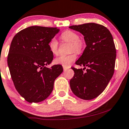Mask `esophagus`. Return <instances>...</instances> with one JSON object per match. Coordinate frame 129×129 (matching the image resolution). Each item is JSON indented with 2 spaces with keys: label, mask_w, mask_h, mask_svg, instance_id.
Masks as SVG:
<instances>
[{
  "label": "esophagus",
  "mask_w": 129,
  "mask_h": 129,
  "mask_svg": "<svg viewBox=\"0 0 129 129\" xmlns=\"http://www.w3.org/2000/svg\"><path fill=\"white\" fill-rule=\"evenodd\" d=\"M68 68H69V67H65V66H63V70H64V71L67 70Z\"/></svg>",
  "instance_id": "1"
}]
</instances>
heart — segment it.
<instances>
[{
    "label": "heart",
    "instance_id": "heart-1",
    "mask_svg": "<svg viewBox=\"0 0 129 129\" xmlns=\"http://www.w3.org/2000/svg\"><path fill=\"white\" fill-rule=\"evenodd\" d=\"M61 38L64 42L70 43V52H72L70 55H63L56 58L54 63L56 64H60L65 67H69L70 64L75 60L76 55L74 52L80 53L82 52L84 47V42L79 36L75 32L66 30L61 35ZM48 47L51 53L56 55L58 53V42L55 38H52L48 43Z\"/></svg>",
    "mask_w": 129,
    "mask_h": 129
}]
</instances>
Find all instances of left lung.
<instances>
[{
  "instance_id": "left-lung-1",
  "label": "left lung",
  "mask_w": 129,
  "mask_h": 129,
  "mask_svg": "<svg viewBox=\"0 0 129 129\" xmlns=\"http://www.w3.org/2000/svg\"><path fill=\"white\" fill-rule=\"evenodd\" d=\"M70 28L82 34L87 45L76 62L84 68L71 67L74 75L70 80V87L77 97L93 99L103 92L114 74L116 50L113 36L105 26L96 23L71 26Z\"/></svg>"
}]
</instances>
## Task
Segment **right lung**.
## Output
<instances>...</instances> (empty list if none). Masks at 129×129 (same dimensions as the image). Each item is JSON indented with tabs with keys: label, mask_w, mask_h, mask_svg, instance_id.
I'll return each mask as SVG.
<instances>
[{
	"label": "right lung",
	"mask_w": 129,
	"mask_h": 129,
	"mask_svg": "<svg viewBox=\"0 0 129 129\" xmlns=\"http://www.w3.org/2000/svg\"><path fill=\"white\" fill-rule=\"evenodd\" d=\"M58 31L57 27L31 26L18 32L11 43L7 58L11 77L17 92L29 103L46 99L63 72L60 64L46 67L53 59L48 43Z\"/></svg>",
	"instance_id": "right-lung-1"
}]
</instances>
